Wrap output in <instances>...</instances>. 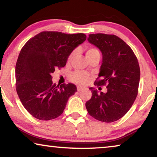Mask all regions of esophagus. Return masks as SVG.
<instances>
[{
    "label": "esophagus",
    "instance_id": "1",
    "mask_svg": "<svg viewBox=\"0 0 157 157\" xmlns=\"http://www.w3.org/2000/svg\"><path fill=\"white\" fill-rule=\"evenodd\" d=\"M84 89V88L83 87H81V86H78V91H82V90Z\"/></svg>",
    "mask_w": 157,
    "mask_h": 157
}]
</instances>
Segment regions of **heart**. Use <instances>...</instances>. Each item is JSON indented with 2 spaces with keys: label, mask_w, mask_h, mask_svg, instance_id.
<instances>
[{
  "label": "heart",
  "mask_w": 157,
  "mask_h": 157,
  "mask_svg": "<svg viewBox=\"0 0 157 157\" xmlns=\"http://www.w3.org/2000/svg\"><path fill=\"white\" fill-rule=\"evenodd\" d=\"M85 50H86V57L88 58V59L92 57L95 56V55H100L99 50L95 47L86 46V48H85ZM75 50H74V51L71 52L70 55H69L68 59H72L73 58L75 57ZM70 79L71 81L74 82V83L83 85L86 84V82L89 81V76L88 74L85 72H82V71H75V72L71 74Z\"/></svg>",
  "instance_id": "heart-1"
}]
</instances>
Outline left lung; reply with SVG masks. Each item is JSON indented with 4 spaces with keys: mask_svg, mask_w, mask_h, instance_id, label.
<instances>
[{
    "mask_svg": "<svg viewBox=\"0 0 157 157\" xmlns=\"http://www.w3.org/2000/svg\"><path fill=\"white\" fill-rule=\"evenodd\" d=\"M88 41L102 54L97 86H107L106 94L90 88L91 98L86 102L90 116L105 123H113L127 113L139 92L140 67L134 51L114 34H89Z\"/></svg>",
    "mask_w": 157,
    "mask_h": 157,
    "instance_id": "left-lung-1",
    "label": "left lung"
}]
</instances>
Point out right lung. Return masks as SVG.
<instances>
[{"label": "right lung", "instance_id": "1", "mask_svg": "<svg viewBox=\"0 0 157 157\" xmlns=\"http://www.w3.org/2000/svg\"><path fill=\"white\" fill-rule=\"evenodd\" d=\"M86 39V34L44 31L29 39L18 55L15 68L16 90L32 116L49 121L63 113L77 87L52 84L51 73L64 67L69 55Z\"/></svg>", "mask_w": 157, "mask_h": 157}]
</instances>
